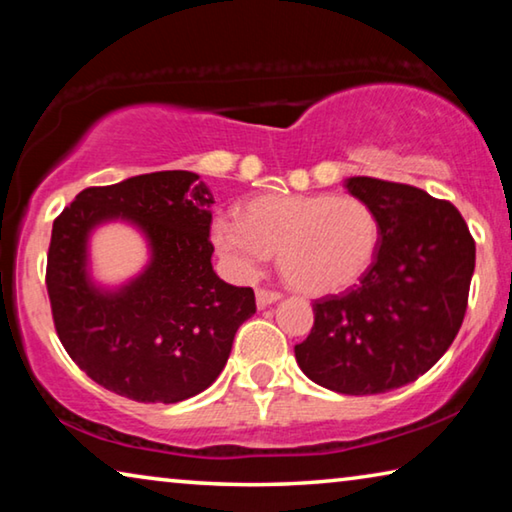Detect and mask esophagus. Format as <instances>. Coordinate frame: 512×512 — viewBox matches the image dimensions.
I'll list each match as a JSON object with an SVG mask.
<instances>
[{
	"instance_id": "34e87169",
	"label": "esophagus",
	"mask_w": 512,
	"mask_h": 512,
	"mask_svg": "<svg viewBox=\"0 0 512 512\" xmlns=\"http://www.w3.org/2000/svg\"><path fill=\"white\" fill-rule=\"evenodd\" d=\"M255 298H257V307L264 309V307L273 305V302L280 300L282 296H280V293H277V291H271V289H257Z\"/></svg>"
}]
</instances>
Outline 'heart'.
Instances as JSON below:
<instances>
[{
    "mask_svg": "<svg viewBox=\"0 0 512 512\" xmlns=\"http://www.w3.org/2000/svg\"><path fill=\"white\" fill-rule=\"evenodd\" d=\"M379 216L357 196L264 194L241 207V219L219 216L212 244L241 277H253L271 253L284 282L307 296H329L357 284L375 262Z\"/></svg>",
    "mask_w": 512,
    "mask_h": 512,
    "instance_id": "heart-1",
    "label": "heart"
}]
</instances>
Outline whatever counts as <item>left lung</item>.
Returning <instances> with one entry per match:
<instances>
[{
  "label": "left lung",
  "mask_w": 512,
  "mask_h": 512,
  "mask_svg": "<svg viewBox=\"0 0 512 512\" xmlns=\"http://www.w3.org/2000/svg\"><path fill=\"white\" fill-rule=\"evenodd\" d=\"M345 187L377 212L379 250L359 284L314 302L296 361L329 391L377 395L424 375L456 339L476 246L461 212L424 189L368 176Z\"/></svg>",
  "instance_id": "left-lung-1"
}]
</instances>
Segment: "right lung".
<instances>
[{"instance_id": "1", "label": "right lung", "mask_w": 512, "mask_h": 512, "mask_svg": "<svg viewBox=\"0 0 512 512\" xmlns=\"http://www.w3.org/2000/svg\"><path fill=\"white\" fill-rule=\"evenodd\" d=\"M212 203L198 173L158 171L83 189L54 221L51 314L63 348L99 386L176 404L221 375L239 325L255 314V293L214 273ZM110 220L135 224L150 246L145 271L119 288L89 273V237Z\"/></svg>"}]
</instances>
